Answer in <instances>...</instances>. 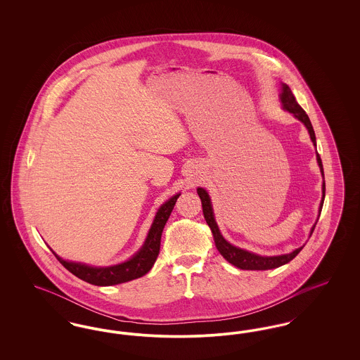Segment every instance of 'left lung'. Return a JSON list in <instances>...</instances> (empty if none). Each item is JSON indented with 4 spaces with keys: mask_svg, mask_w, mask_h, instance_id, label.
<instances>
[{
    "mask_svg": "<svg viewBox=\"0 0 360 360\" xmlns=\"http://www.w3.org/2000/svg\"><path fill=\"white\" fill-rule=\"evenodd\" d=\"M281 103L283 105V109L290 112L291 115L304 122V125L307 127L308 129L309 135L310 139L313 141V144L316 146V135H314V131H313V127H311V122L309 120L308 115L307 112L298 105V103L295 101V97L292 96L291 93L290 87L283 84L282 85V93H281ZM317 163L320 166V170L321 174L324 176V169H323V162H321V158L320 155L317 154ZM197 193L201 198V202H202V212H204V217H205L206 223L209 225L212 233H213V239L216 243V247L219 250V252L223 255L224 259H226L231 264L236 266L238 269L241 270H271V269H276V267H281L286 263H289L290 260H292L294 257H297L300 254V251L304 248L300 247L297 250H294L290 254H285V255H278V257H260L257 254L254 252H250V251H245V250H241L238 248L235 245H232L231 243H228L226 240L224 239L217 223L214 220V214H213V209H212V202H210V197L209 194L206 193L205 188H197ZM324 198H326V182H323V200H321V204H320V209H319V213H321V209H323V204H324ZM320 217V214H319ZM316 228V224L311 226V231H310V235L313 233Z\"/></svg>",
    "mask_w": 360,
    "mask_h": 360,
    "instance_id": "left-lung-1",
    "label": "left lung"
}]
</instances>
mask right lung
Wrapping results in <instances>:
<instances>
[{
  "label": "right lung",
  "instance_id": "1",
  "mask_svg": "<svg viewBox=\"0 0 360 360\" xmlns=\"http://www.w3.org/2000/svg\"><path fill=\"white\" fill-rule=\"evenodd\" d=\"M179 195L181 194L172 195L167 202H165L158 209L154 223L150 228V232L147 235V239L144 241L143 247L139 250L137 254L124 263L109 266V267H91L84 263L65 260L58 257L53 251L52 252L71 274L96 286H112V285H119V283L129 282L132 279L140 278L147 274L154 266L155 260L159 255V250H160V238H162L163 228L167 223Z\"/></svg>",
  "mask_w": 360,
  "mask_h": 360
}]
</instances>
